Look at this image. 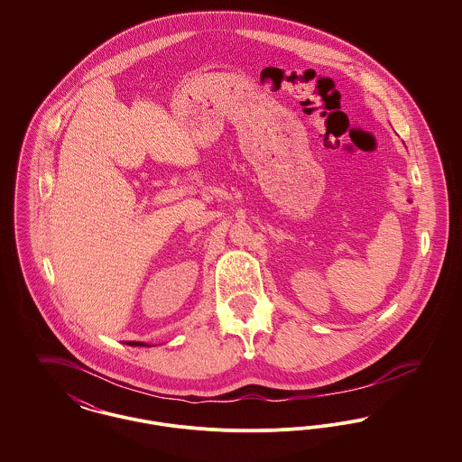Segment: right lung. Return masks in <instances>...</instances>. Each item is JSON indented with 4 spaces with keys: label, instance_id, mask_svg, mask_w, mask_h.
<instances>
[{
    "label": "right lung",
    "instance_id": "right-lung-1",
    "mask_svg": "<svg viewBox=\"0 0 462 462\" xmlns=\"http://www.w3.org/2000/svg\"><path fill=\"white\" fill-rule=\"evenodd\" d=\"M128 345H130V346H147V345H143V343H140V341H128Z\"/></svg>",
    "mask_w": 462,
    "mask_h": 462
}]
</instances>
